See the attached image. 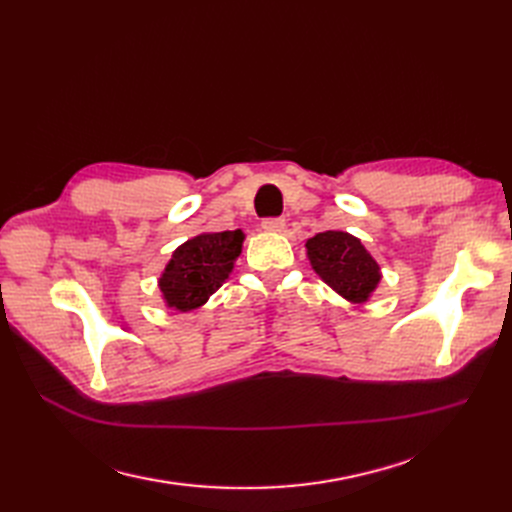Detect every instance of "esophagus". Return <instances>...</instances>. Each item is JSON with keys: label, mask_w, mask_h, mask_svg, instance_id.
Returning <instances> with one entry per match:
<instances>
[{"label": "esophagus", "mask_w": 512, "mask_h": 512, "mask_svg": "<svg viewBox=\"0 0 512 512\" xmlns=\"http://www.w3.org/2000/svg\"><path fill=\"white\" fill-rule=\"evenodd\" d=\"M286 228V220L284 218H267L262 220V230L267 232H282Z\"/></svg>", "instance_id": "1"}]
</instances>
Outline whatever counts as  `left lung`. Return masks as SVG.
Listing matches in <instances>:
<instances>
[{
	"mask_svg": "<svg viewBox=\"0 0 512 512\" xmlns=\"http://www.w3.org/2000/svg\"><path fill=\"white\" fill-rule=\"evenodd\" d=\"M305 247L309 265L339 297L361 305L376 292L382 280L380 265L365 250L361 239L352 237L350 232H318L316 237L307 239Z\"/></svg>",
	"mask_w": 512,
	"mask_h": 512,
	"instance_id": "1",
	"label": "left lung"
}]
</instances>
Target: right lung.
<instances>
[{
  "label": "right lung",
  "instance_id": "obj_1",
  "mask_svg": "<svg viewBox=\"0 0 512 512\" xmlns=\"http://www.w3.org/2000/svg\"><path fill=\"white\" fill-rule=\"evenodd\" d=\"M243 230L203 232L173 252L158 286L166 307L192 312L209 301L232 273L243 247Z\"/></svg>",
  "mask_w": 512,
  "mask_h": 512
}]
</instances>
